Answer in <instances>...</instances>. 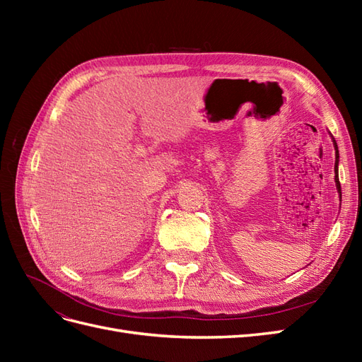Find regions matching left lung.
<instances>
[{
	"label": "left lung",
	"instance_id": "obj_1",
	"mask_svg": "<svg viewBox=\"0 0 362 362\" xmlns=\"http://www.w3.org/2000/svg\"><path fill=\"white\" fill-rule=\"evenodd\" d=\"M332 141H334V146H335V184H337L338 193L341 194V185H339V180H338V157H339V154H338V146H337V144H335L334 137H332Z\"/></svg>",
	"mask_w": 362,
	"mask_h": 362
}]
</instances>
